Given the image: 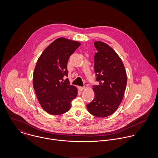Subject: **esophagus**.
<instances>
[{"instance_id": "obj_1", "label": "esophagus", "mask_w": 158, "mask_h": 158, "mask_svg": "<svg viewBox=\"0 0 158 158\" xmlns=\"http://www.w3.org/2000/svg\"><path fill=\"white\" fill-rule=\"evenodd\" d=\"M85 89V87L83 86V87H81V86H79L78 87V89L80 91H82V90H84Z\"/></svg>"}]
</instances>
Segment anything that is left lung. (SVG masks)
<instances>
[{
	"mask_svg": "<svg viewBox=\"0 0 158 158\" xmlns=\"http://www.w3.org/2000/svg\"><path fill=\"white\" fill-rule=\"evenodd\" d=\"M94 45L97 53L94 56V70L98 85L93 86L94 99L87 105L92 115L106 117L113 114L123 98L127 77L123 63L107 44L96 41Z\"/></svg>",
	"mask_w": 158,
	"mask_h": 158,
	"instance_id": "left-lung-1",
	"label": "left lung"
}]
</instances>
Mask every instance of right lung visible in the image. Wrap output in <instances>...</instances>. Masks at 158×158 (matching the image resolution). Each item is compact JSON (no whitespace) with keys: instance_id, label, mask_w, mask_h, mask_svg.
<instances>
[{"instance_id":"1","label":"right lung","mask_w":158,"mask_h":158,"mask_svg":"<svg viewBox=\"0 0 158 158\" xmlns=\"http://www.w3.org/2000/svg\"><path fill=\"white\" fill-rule=\"evenodd\" d=\"M80 43L64 38L53 41L38 60L33 76V88L43 109L51 115L68 112L78 93L68 78V60Z\"/></svg>"}]
</instances>
